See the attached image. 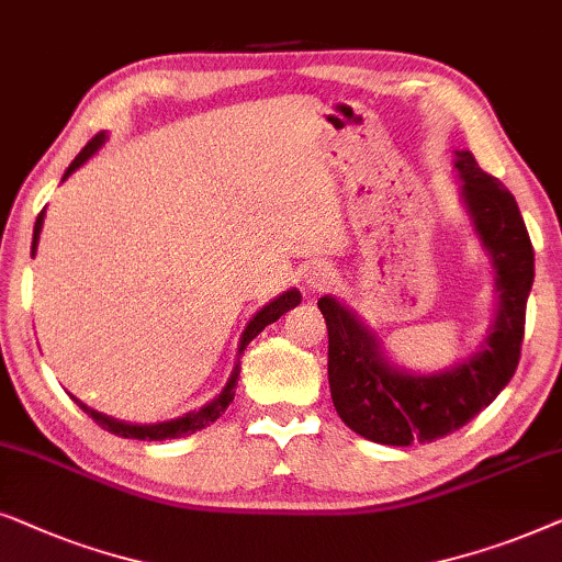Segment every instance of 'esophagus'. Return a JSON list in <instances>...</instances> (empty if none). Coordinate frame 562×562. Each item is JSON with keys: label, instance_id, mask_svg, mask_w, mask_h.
Returning a JSON list of instances; mask_svg holds the SVG:
<instances>
[{"label": "esophagus", "instance_id": "1", "mask_svg": "<svg viewBox=\"0 0 562 562\" xmlns=\"http://www.w3.org/2000/svg\"><path fill=\"white\" fill-rule=\"evenodd\" d=\"M305 282H308V288L313 290H326L336 282V274L328 265H313L308 272H305Z\"/></svg>", "mask_w": 562, "mask_h": 562}]
</instances>
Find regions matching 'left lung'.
Instances as JSON below:
<instances>
[{
	"label": "left lung",
	"mask_w": 562,
	"mask_h": 562,
	"mask_svg": "<svg viewBox=\"0 0 562 562\" xmlns=\"http://www.w3.org/2000/svg\"><path fill=\"white\" fill-rule=\"evenodd\" d=\"M460 203L485 257L498 303L485 339L473 355L439 372L406 370L387 357L378 334L349 305L324 295L318 308L328 328V385L341 422L378 445H426L465 426L491 406L519 364L527 297L535 282V251L514 194L454 151Z\"/></svg>",
	"instance_id": "obj_1"
}]
</instances>
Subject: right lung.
Instances as JSON below:
<instances>
[{
  "mask_svg": "<svg viewBox=\"0 0 562 562\" xmlns=\"http://www.w3.org/2000/svg\"><path fill=\"white\" fill-rule=\"evenodd\" d=\"M104 140H108V133H97V136L89 140V144L81 148L77 159L69 164V169H66V175L61 177V182H66L74 171L79 167H85V164L92 159V156L100 151ZM43 218H46V211H41L35 221V228H33V246H30V254L35 257L37 251V241H41V231H43ZM301 290L297 288H290L285 290L282 295H277L274 301H269L267 305H261V308L254 313L249 324H246L241 339H238V355H236V364L234 370H231V378L226 380V385H223V391L215 395L213 401H207L205 406H200L198 411H190V414H182L177 418H169V422H159V424H131V422H120V418H112L108 414H102V411H94L89 408L87 403H81L77 395H71L74 403L85 411L87 416H92L97 424L102 426V429H108L112 434H117V437H125V439H144V442H161V439H177V437H187V434H194L200 429H205L207 424H213L215 418H218L223 411L228 408V403L234 401L236 395V385H238V372H241V362H238V357L244 355V349L249 347V341L254 336H259L265 331V326L274 324L277 318L282 316V313H288L290 308H295L297 303H301Z\"/></svg>",
  "mask_w": 562,
  "mask_h": 562,
  "instance_id": "1",
  "label": "right lung"
}]
</instances>
